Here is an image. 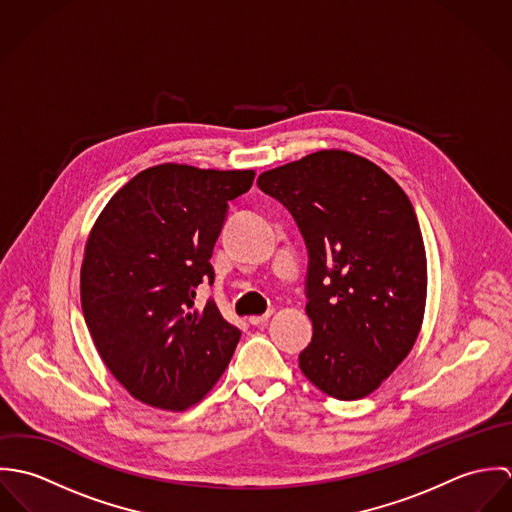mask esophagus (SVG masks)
I'll return each mask as SVG.
<instances>
[{"instance_id": "esophagus-1", "label": "esophagus", "mask_w": 512, "mask_h": 512, "mask_svg": "<svg viewBox=\"0 0 512 512\" xmlns=\"http://www.w3.org/2000/svg\"><path fill=\"white\" fill-rule=\"evenodd\" d=\"M270 311H266L264 315H252V317H248V321L252 323V325H264L268 319H270Z\"/></svg>"}]
</instances>
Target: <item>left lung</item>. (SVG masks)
<instances>
[{
	"label": "left lung",
	"mask_w": 512,
	"mask_h": 512,
	"mask_svg": "<svg viewBox=\"0 0 512 512\" xmlns=\"http://www.w3.org/2000/svg\"><path fill=\"white\" fill-rule=\"evenodd\" d=\"M305 240L311 343L301 372L337 400L368 396L416 343L426 307V250L400 185L361 155L323 149L264 171Z\"/></svg>",
	"instance_id": "left-lung-1"
}]
</instances>
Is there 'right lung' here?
Listing matches in <instances>:
<instances>
[{"instance_id": "add662e5", "label": "right lung", "mask_w": 512, "mask_h": 512, "mask_svg": "<svg viewBox=\"0 0 512 512\" xmlns=\"http://www.w3.org/2000/svg\"><path fill=\"white\" fill-rule=\"evenodd\" d=\"M254 171L163 163L128 181L96 220L80 270V301L110 372L138 400L163 410L197 404L232 359L240 331L213 299L211 256Z\"/></svg>"}]
</instances>
